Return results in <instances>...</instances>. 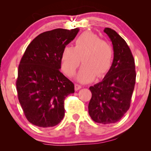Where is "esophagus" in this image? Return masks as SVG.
<instances>
[{
    "mask_svg": "<svg viewBox=\"0 0 151 151\" xmlns=\"http://www.w3.org/2000/svg\"><path fill=\"white\" fill-rule=\"evenodd\" d=\"M81 88V85H79V84H76L75 85H74V89H75L76 91H78V90L80 89Z\"/></svg>",
    "mask_w": 151,
    "mask_h": 151,
    "instance_id": "esophagus-1",
    "label": "esophagus"
}]
</instances>
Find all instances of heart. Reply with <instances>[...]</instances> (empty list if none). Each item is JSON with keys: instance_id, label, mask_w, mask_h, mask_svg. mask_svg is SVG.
<instances>
[{"instance_id": "1", "label": "heart", "mask_w": 151, "mask_h": 151, "mask_svg": "<svg viewBox=\"0 0 151 151\" xmlns=\"http://www.w3.org/2000/svg\"><path fill=\"white\" fill-rule=\"evenodd\" d=\"M114 51L111 45L101 40L91 32H84L75 40L73 47L65 46L60 55V65L66 75L72 77L81 61L82 66L77 74L78 81L87 83L104 77L113 63Z\"/></svg>"}]
</instances>
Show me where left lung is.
Returning <instances> with one entry per match:
<instances>
[{
    "label": "left lung",
    "mask_w": 151,
    "mask_h": 151,
    "mask_svg": "<svg viewBox=\"0 0 151 151\" xmlns=\"http://www.w3.org/2000/svg\"><path fill=\"white\" fill-rule=\"evenodd\" d=\"M104 32L113 45V63L103 80L89 87L91 99L88 109L93 121L109 124L121 120L129 109L136 74L134 59L126 41L109 27Z\"/></svg>",
    "instance_id": "1"
}]
</instances>
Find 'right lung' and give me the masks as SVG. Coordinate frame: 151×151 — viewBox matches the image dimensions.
<instances>
[{"instance_id":"1","label":"right lung","mask_w":151,"mask_h":151,"mask_svg":"<svg viewBox=\"0 0 151 151\" xmlns=\"http://www.w3.org/2000/svg\"><path fill=\"white\" fill-rule=\"evenodd\" d=\"M79 28H58L37 35L26 48L18 67L16 88L26 119L38 127L58 125L65 116V98L74 85L60 72L62 50Z\"/></svg>"}]
</instances>
